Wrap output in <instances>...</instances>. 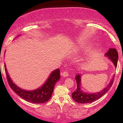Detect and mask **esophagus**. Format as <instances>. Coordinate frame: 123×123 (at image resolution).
<instances>
[{"mask_svg":"<svg viewBox=\"0 0 123 123\" xmlns=\"http://www.w3.org/2000/svg\"><path fill=\"white\" fill-rule=\"evenodd\" d=\"M62 74L63 75L64 77H67V76H68V75H69L68 72L67 71V70H65V71H64V72H63V73H62Z\"/></svg>","mask_w":123,"mask_h":123,"instance_id":"esophagus-1","label":"esophagus"}]
</instances>
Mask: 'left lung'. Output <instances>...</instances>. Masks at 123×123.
<instances>
[{"mask_svg":"<svg viewBox=\"0 0 123 123\" xmlns=\"http://www.w3.org/2000/svg\"><path fill=\"white\" fill-rule=\"evenodd\" d=\"M105 55L109 57L112 60L115 66L117 67V59H118V53L115 49H110L109 51L105 54ZM75 80H76L77 88L72 93V97L75 102L80 104H87L91 103L95 101L98 100L101 97H102L104 94H105L108 91L110 90L111 87L112 86L114 82V77L111 80L110 83L108 86L104 89L103 90L100 92L96 93L87 94L83 92L80 89V74H78L75 76Z\"/></svg>","mask_w":123,"mask_h":123,"instance_id":"8db88e82","label":"left lung"}]
</instances>
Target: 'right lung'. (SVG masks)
<instances>
[{"label":"right lung","mask_w":123,"mask_h":123,"mask_svg":"<svg viewBox=\"0 0 123 123\" xmlns=\"http://www.w3.org/2000/svg\"><path fill=\"white\" fill-rule=\"evenodd\" d=\"M6 77L9 86L18 96L27 101L34 104H43L51 98L55 83L60 79V70L59 69L52 72L44 85L37 90L27 91L22 90L13 83L6 71L4 64Z\"/></svg>","instance_id":"right-lung-1"}]
</instances>
